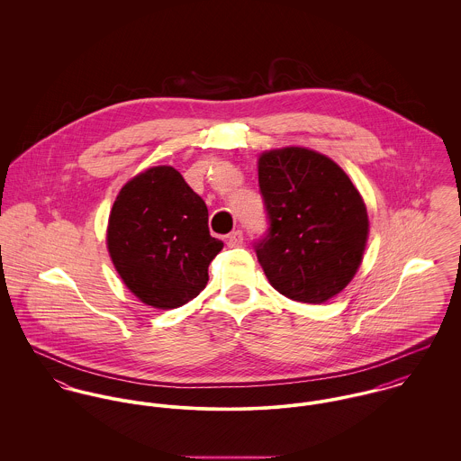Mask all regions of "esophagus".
<instances>
[{
	"mask_svg": "<svg viewBox=\"0 0 461 461\" xmlns=\"http://www.w3.org/2000/svg\"><path fill=\"white\" fill-rule=\"evenodd\" d=\"M241 245H243V232H241V230L230 232V234L227 236V247L236 249V247H241Z\"/></svg>",
	"mask_w": 461,
	"mask_h": 461,
	"instance_id": "1",
	"label": "esophagus"
}]
</instances>
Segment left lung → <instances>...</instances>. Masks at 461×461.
<instances>
[{"mask_svg":"<svg viewBox=\"0 0 461 461\" xmlns=\"http://www.w3.org/2000/svg\"><path fill=\"white\" fill-rule=\"evenodd\" d=\"M259 188L267 230L256 254L284 296L323 303L355 276L369 220L358 190L330 158L302 147L263 152Z\"/></svg>","mask_w":461,"mask_h":461,"instance_id":"8db88e82","label":"left lung"}]
</instances>
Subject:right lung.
<instances>
[{"instance_id":"add662e5","label":"right lung","mask_w":461,"mask_h":461,"mask_svg":"<svg viewBox=\"0 0 461 461\" xmlns=\"http://www.w3.org/2000/svg\"><path fill=\"white\" fill-rule=\"evenodd\" d=\"M205 202L172 167H152L121 190L110 212L108 252L136 298L176 309L205 287L223 243L209 234Z\"/></svg>"}]
</instances>
